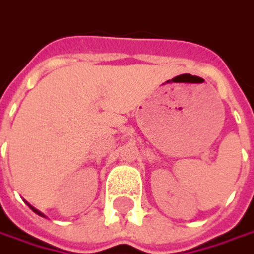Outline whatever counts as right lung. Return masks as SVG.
Masks as SVG:
<instances>
[{"label":"right lung","instance_id":"1","mask_svg":"<svg viewBox=\"0 0 254 254\" xmlns=\"http://www.w3.org/2000/svg\"><path fill=\"white\" fill-rule=\"evenodd\" d=\"M28 207H30V208H31V210H33V211H34V213H36V214H38V216H41V217H44V216H43V213H40V211H38V210H36V208H34V207H31V205H30V204H28Z\"/></svg>","mask_w":254,"mask_h":254}]
</instances>
